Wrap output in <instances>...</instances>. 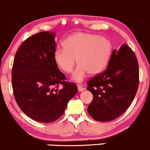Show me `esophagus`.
<instances>
[{
    "label": "esophagus",
    "mask_w": 150,
    "mask_h": 150,
    "mask_svg": "<svg viewBox=\"0 0 150 150\" xmlns=\"http://www.w3.org/2000/svg\"><path fill=\"white\" fill-rule=\"evenodd\" d=\"M84 88L83 86H81V85H78V90H79V91H84Z\"/></svg>",
    "instance_id": "34e87169"
}]
</instances>
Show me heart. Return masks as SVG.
<instances>
[{
    "instance_id": "heart-1",
    "label": "heart",
    "mask_w": 150,
    "mask_h": 150,
    "mask_svg": "<svg viewBox=\"0 0 150 150\" xmlns=\"http://www.w3.org/2000/svg\"><path fill=\"white\" fill-rule=\"evenodd\" d=\"M64 50H57L54 59L60 69L66 74L73 72L76 59L79 66L73 79L81 82L87 74L96 75L105 69L112 54V45L108 39L97 35L78 33L63 42Z\"/></svg>"
}]
</instances>
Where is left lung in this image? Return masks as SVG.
I'll return each mask as SVG.
<instances>
[{
	"instance_id": "obj_1",
	"label": "left lung",
	"mask_w": 150,
	"mask_h": 150,
	"mask_svg": "<svg viewBox=\"0 0 150 150\" xmlns=\"http://www.w3.org/2000/svg\"><path fill=\"white\" fill-rule=\"evenodd\" d=\"M93 96L88 112L94 120H115L132 103L139 85L137 57L127 45L112 51L107 69L87 83Z\"/></svg>"
}]
</instances>
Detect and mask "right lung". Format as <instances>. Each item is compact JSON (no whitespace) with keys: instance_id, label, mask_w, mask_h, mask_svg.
<instances>
[{"instance_id":"1","label":"right lung","mask_w":150,"mask_h":150,"mask_svg":"<svg viewBox=\"0 0 150 150\" xmlns=\"http://www.w3.org/2000/svg\"><path fill=\"white\" fill-rule=\"evenodd\" d=\"M55 33L42 32L23 42L15 56L12 86L18 106L33 120L54 122L65 111L77 93L74 83L66 76L54 59Z\"/></svg>"}]
</instances>
